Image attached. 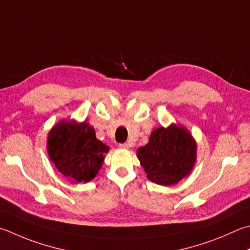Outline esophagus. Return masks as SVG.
Returning a JSON list of instances; mask_svg holds the SVG:
<instances>
[{
	"label": "esophagus",
	"mask_w": 250,
	"mask_h": 250,
	"mask_svg": "<svg viewBox=\"0 0 250 250\" xmlns=\"http://www.w3.org/2000/svg\"><path fill=\"white\" fill-rule=\"evenodd\" d=\"M131 145L129 143H124V144H119V147L120 148H124V149H129Z\"/></svg>",
	"instance_id": "esophagus-1"
}]
</instances>
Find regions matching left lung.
Returning a JSON list of instances; mask_svg holds the SVG:
<instances>
[{
	"mask_svg": "<svg viewBox=\"0 0 250 250\" xmlns=\"http://www.w3.org/2000/svg\"><path fill=\"white\" fill-rule=\"evenodd\" d=\"M197 147L187 128L171 124L154 130L148 143L138 148L137 156L147 179L161 186H171L192 171Z\"/></svg>",
	"mask_w": 250,
	"mask_h": 250,
	"instance_id": "obj_1",
	"label": "left lung"
}]
</instances>
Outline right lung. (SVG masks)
<instances>
[{
	"label": "right lung",
	"mask_w": 250,
	"mask_h": 250,
	"mask_svg": "<svg viewBox=\"0 0 250 250\" xmlns=\"http://www.w3.org/2000/svg\"><path fill=\"white\" fill-rule=\"evenodd\" d=\"M47 152L56 168L71 183H88L97 176L109 146L96 138L87 122L60 120L49 131Z\"/></svg>",
	"instance_id": "add662e5"
}]
</instances>
